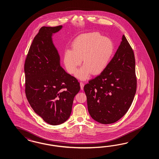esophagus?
Here are the masks:
<instances>
[{"instance_id": "esophagus-1", "label": "esophagus", "mask_w": 159, "mask_h": 159, "mask_svg": "<svg viewBox=\"0 0 159 159\" xmlns=\"http://www.w3.org/2000/svg\"><path fill=\"white\" fill-rule=\"evenodd\" d=\"M80 89H81V90H83V88H84V83H83V82H80Z\"/></svg>"}]
</instances>
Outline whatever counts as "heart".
<instances>
[{
	"label": "heart",
	"instance_id": "b5f03b06",
	"mask_svg": "<svg viewBox=\"0 0 159 159\" xmlns=\"http://www.w3.org/2000/svg\"><path fill=\"white\" fill-rule=\"evenodd\" d=\"M72 49L66 50L64 62L69 73L74 74L81 80H86L91 73L99 75L109 64L114 52V45L111 39L103 37L98 32L80 34L72 44Z\"/></svg>",
	"mask_w": 159,
	"mask_h": 159
}]
</instances>
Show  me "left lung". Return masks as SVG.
Returning a JSON list of instances; mask_svg holds the SVG:
<instances>
[{
	"label": "left lung",
	"instance_id": "obj_1",
	"mask_svg": "<svg viewBox=\"0 0 159 159\" xmlns=\"http://www.w3.org/2000/svg\"><path fill=\"white\" fill-rule=\"evenodd\" d=\"M88 111L94 120L107 125L129 111L137 90L135 60L132 47L122 41L107 68L84 87Z\"/></svg>",
	"mask_w": 159,
	"mask_h": 159
}]
</instances>
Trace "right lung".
<instances>
[{"label": "right lung", "instance_id": "right-lung-1", "mask_svg": "<svg viewBox=\"0 0 159 159\" xmlns=\"http://www.w3.org/2000/svg\"><path fill=\"white\" fill-rule=\"evenodd\" d=\"M62 26H43L30 45L24 64L25 94L30 107L44 121L61 125L68 119L80 83L65 71L52 40Z\"/></svg>", "mask_w": 159, "mask_h": 159}]
</instances>
